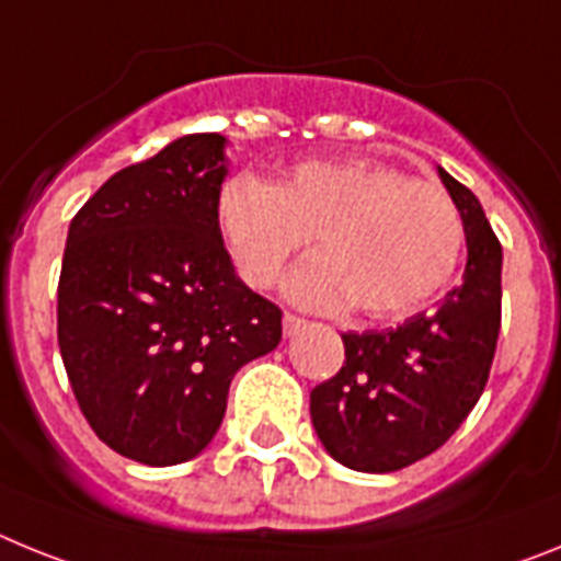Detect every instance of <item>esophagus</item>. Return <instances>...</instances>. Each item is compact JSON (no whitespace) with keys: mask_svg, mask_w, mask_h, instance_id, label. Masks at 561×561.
Wrapping results in <instances>:
<instances>
[{"mask_svg":"<svg viewBox=\"0 0 561 561\" xmlns=\"http://www.w3.org/2000/svg\"><path fill=\"white\" fill-rule=\"evenodd\" d=\"M305 324H308V321L301 319V316H296V313H285V316H282V330H285V335L299 333V330L305 328Z\"/></svg>","mask_w":561,"mask_h":561,"instance_id":"34e87169","label":"esophagus"}]
</instances>
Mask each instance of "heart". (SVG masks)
<instances>
[{
	"mask_svg": "<svg viewBox=\"0 0 561 561\" xmlns=\"http://www.w3.org/2000/svg\"><path fill=\"white\" fill-rule=\"evenodd\" d=\"M217 222L237 271L256 287L274 285L319 233L324 251L290 274V299L319 310L358 305L378 319L432 299L462 248L449 194L373 160H308L276 186L228 180Z\"/></svg>",
	"mask_w": 561,
	"mask_h": 561,
	"instance_id": "heart-1",
	"label": "heart"
}]
</instances>
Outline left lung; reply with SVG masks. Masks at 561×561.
I'll list each match as a JSON object with an SVG mask.
<instances>
[{"label":"left lung","instance_id":"left-lung-1","mask_svg":"<svg viewBox=\"0 0 561 561\" xmlns=\"http://www.w3.org/2000/svg\"><path fill=\"white\" fill-rule=\"evenodd\" d=\"M460 211L469 262L457 287L398 328L344 333V367L310 392L324 449L387 474L437 451L489 383L503 319V245L480 199L437 165Z\"/></svg>","mask_w":561,"mask_h":561}]
</instances>
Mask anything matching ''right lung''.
<instances>
[{"instance_id":"right-lung-1","label":"right lung","mask_w":561,"mask_h":561,"mask_svg":"<svg viewBox=\"0 0 561 561\" xmlns=\"http://www.w3.org/2000/svg\"><path fill=\"white\" fill-rule=\"evenodd\" d=\"M226 138L186 135L112 174L72 217L58 350L112 451L174 466L206 449L237 369L282 339V310L233 274L217 222Z\"/></svg>"}]
</instances>
